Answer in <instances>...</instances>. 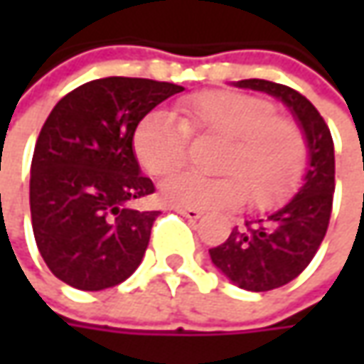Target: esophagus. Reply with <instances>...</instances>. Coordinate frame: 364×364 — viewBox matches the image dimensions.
Segmentation results:
<instances>
[{
	"instance_id": "34e87169",
	"label": "esophagus",
	"mask_w": 364,
	"mask_h": 364,
	"mask_svg": "<svg viewBox=\"0 0 364 364\" xmlns=\"http://www.w3.org/2000/svg\"><path fill=\"white\" fill-rule=\"evenodd\" d=\"M176 213H180L182 217L190 218V220H196V218L203 217V210H198V208H188V206H176Z\"/></svg>"
}]
</instances>
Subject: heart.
<instances>
[{
	"label": "heart",
	"mask_w": 364,
	"mask_h": 364,
	"mask_svg": "<svg viewBox=\"0 0 364 364\" xmlns=\"http://www.w3.org/2000/svg\"><path fill=\"white\" fill-rule=\"evenodd\" d=\"M180 119L151 111L133 132V151L156 178L180 170L188 158L190 135L218 137L215 158L220 174L182 172L164 186V198L188 208H232L249 200L272 208L289 198L308 168L310 147L300 123L277 115L272 101L235 91H204L186 97Z\"/></svg>",
	"instance_id": "heart-1"
}]
</instances>
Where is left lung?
Instances as JSON below:
<instances>
[{
    "instance_id": "left-lung-1",
    "label": "left lung",
    "mask_w": 364,
    "mask_h": 364,
    "mask_svg": "<svg viewBox=\"0 0 364 364\" xmlns=\"http://www.w3.org/2000/svg\"><path fill=\"white\" fill-rule=\"evenodd\" d=\"M237 87L269 92L298 117L310 147V168L300 192L272 215L245 220L208 253L232 284L269 291L296 279L314 259L326 235L334 194V141L324 117L304 95L272 80L247 78Z\"/></svg>"
}]
</instances>
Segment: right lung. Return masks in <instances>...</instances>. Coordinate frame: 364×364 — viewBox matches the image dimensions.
Instances as JSON below:
<instances>
[{
    "label": "right lung",
    "instance_id": "add662e5",
    "mask_svg": "<svg viewBox=\"0 0 364 364\" xmlns=\"http://www.w3.org/2000/svg\"><path fill=\"white\" fill-rule=\"evenodd\" d=\"M180 91L149 78H97L64 95L42 125L30 170L32 229L64 284L99 291L139 267L160 210L129 206L156 192L139 174L133 132Z\"/></svg>",
    "mask_w": 364,
    "mask_h": 364
}]
</instances>
